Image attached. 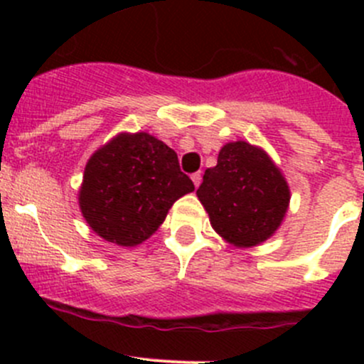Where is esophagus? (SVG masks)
I'll list each match as a JSON object with an SVG mask.
<instances>
[{
  "instance_id": "34e87169",
  "label": "esophagus",
  "mask_w": 364,
  "mask_h": 364,
  "mask_svg": "<svg viewBox=\"0 0 364 364\" xmlns=\"http://www.w3.org/2000/svg\"><path fill=\"white\" fill-rule=\"evenodd\" d=\"M192 181H193V185H196V188H199V185L203 183V174H200V172L192 174Z\"/></svg>"
}]
</instances>
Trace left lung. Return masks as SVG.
<instances>
[{
	"label": "left lung",
	"mask_w": 364,
	"mask_h": 364,
	"mask_svg": "<svg viewBox=\"0 0 364 364\" xmlns=\"http://www.w3.org/2000/svg\"><path fill=\"white\" fill-rule=\"evenodd\" d=\"M209 222L222 240L252 248L269 240L285 218L291 188L280 167L259 146L227 142L197 190Z\"/></svg>",
	"instance_id": "obj_1"
}]
</instances>
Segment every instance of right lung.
<instances>
[{
	"label": "right lung",
	"instance_id": "add662e5",
	"mask_svg": "<svg viewBox=\"0 0 364 364\" xmlns=\"http://www.w3.org/2000/svg\"><path fill=\"white\" fill-rule=\"evenodd\" d=\"M193 190L174 149L146 132H121L87 160L79 208L97 236L132 248L151 237L172 204Z\"/></svg>",
	"mask_w": 364,
	"mask_h": 364
}]
</instances>
